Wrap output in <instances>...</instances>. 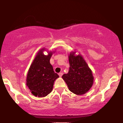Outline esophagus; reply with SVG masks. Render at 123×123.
Returning <instances> with one entry per match:
<instances>
[{
	"instance_id": "obj_1",
	"label": "esophagus",
	"mask_w": 123,
	"mask_h": 123,
	"mask_svg": "<svg viewBox=\"0 0 123 123\" xmlns=\"http://www.w3.org/2000/svg\"><path fill=\"white\" fill-rule=\"evenodd\" d=\"M59 76H60V77H62V76L63 75V73H62V72H60V73H59Z\"/></svg>"
}]
</instances>
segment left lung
<instances>
[{"mask_svg":"<svg viewBox=\"0 0 123 123\" xmlns=\"http://www.w3.org/2000/svg\"><path fill=\"white\" fill-rule=\"evenodd\" d=\"M70 67L68 73L63 74L69 90L76 95L86 94L92 87L94 82L92 73L81 55H75L72 52L69 55Z\"/></svg>","mask_w":123,"mask_h":123,"instance_id":"obj_1","label":"left lung"}]
</instances>
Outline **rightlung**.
<instances>
[{
	"mask_svg": "<svg viewBox=\"0 0 123 123\" xmlns=\"http://www.w3.org/2000/svg\"><path fill=\"white\" fill-rule=\"evenodd\" d=\"M44 50L45 49H42L37 53L26 77V85L31 93L38 97H46L50 94L53 90L54 81L59 77L50 63L53 52H49L46 55L43 54Z\"/></svg>",
	"mask_w": 123,
	"mask_h": 123,
	"instance_id": "right-lung-1",
	"label": "right lung"
}]
</instances>
